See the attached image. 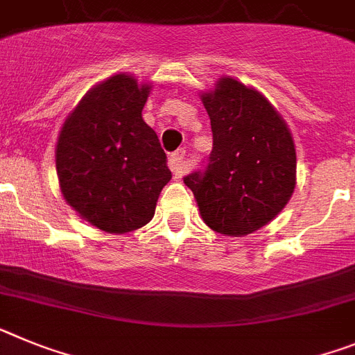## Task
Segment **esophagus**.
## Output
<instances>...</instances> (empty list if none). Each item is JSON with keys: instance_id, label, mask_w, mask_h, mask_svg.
Wrapping results in <instances>:
<instances>
[{"instance_id": "obj_1", "label": "esophagus", "mask_w": 355, "mask_h": 355, "mask_svg": "<svg viewBox=\"0 0 355 355\" xmlns=\"http://www.w3.org/2000/svg\"><path fill=\"white\" fill-rule=\"evenodd\" d=\"M184 157H186L184 150H178V152H173L169 155V168L175 173V177H182V173H184Z\"/></svg>"}]
</instances>
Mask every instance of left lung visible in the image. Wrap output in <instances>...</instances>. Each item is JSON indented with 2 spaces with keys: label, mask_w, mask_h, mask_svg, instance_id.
Listing matches in <instances>:
<instances>
[{
  "label": "left lung",
  "mask_w": 355,
  "mask_h": 355,
  "mask_svg": "<svg viewBox=\"0 0 355 355\" xmlns=\"http://www.w3.org/2000/svg\"><path fill=\"white\" fill-rule=\"evenodd\" d=\"M211 118L205 171L184 178L203 223L243 237L275 220L297 186V150L288 123L264 94L232 76L200 92Z\"/></svg>",
  "instance_id": "left-lung-1"
}]
</instances>
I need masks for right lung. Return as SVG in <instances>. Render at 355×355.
I'll list each match as a JSON object with an SVG mask.
<instances>
[{
	"mask_svg": "<svg viewBox=\"0 0 355 355\" xmlns=\"http://www.w3.org/2000/svg\"><path fill=\"white\" fill-rule=\"evenodd\" d=\"M152 91L128 73L92 85L67 114L55 146L58 186L82 220L107 234L141 229L171 180L143 107Z\"/></svg>",
	"mask_w": 355,
	"mask_h": 355,
	"instance_id": "1",
	"label": "right lung"
}]
</instances>
